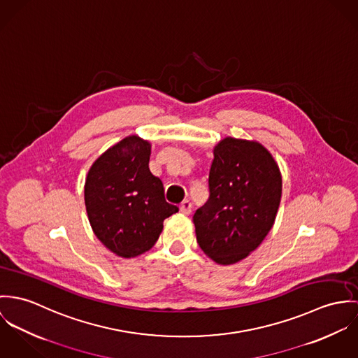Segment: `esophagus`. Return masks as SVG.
I'll return each mask as SVG.
<instances>
[{
	"label": "esophagus",
	"mask_w": 358,
	"mask_h": 358,
	"mask_svg": "<svg viewBox=\"0 0 358 358\" xmlns=\"http://www.w3.org/2000/svg\"><path fill=\"white\" fill-rule=\"evenodd\" d=\"M191 210H192V203H191L188 199H185V200L181 203V206H180V211H181L182 214L188 215V214L191 213Z\"/></svg>",
	"instance_id": "1"
}]
</instances>
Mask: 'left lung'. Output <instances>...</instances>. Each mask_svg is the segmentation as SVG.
Returning a JSON list of instances; mask_svg holds the SVG:
<instances>
[{
	"label": "left lung",
	"mask_w": 358,
	"mask_h": 358,
	"mask_svg": "<svg viewBox=\"0 0 358 358\" xmlns=\"http://www.w3.org/2000/svg\"><path fill=\"white\" fill-rule=\"evenodd\" d=\"M281 199V174L257 141L227 137L214 148L208 199L194 214L199 245L220 265L236 264L272 229Z\"/></svg>",
	"instance_id": "left-lung-1"
}]
</instances>
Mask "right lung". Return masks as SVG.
Masks as SVG:
<instances>
[{
	"label": "right lung",
	"mask_w": 358,
	"mask_h": 358,
	"mask_svg": "<svg viewBox=\"0 0 358 358\" xmlns=\"http://www.w3.org/2000/svg\"><path fill=\"white\" fill-rule=\"evenodd\" d=\"M151 144L129 136L92 164L85 206L97 238L122 258L137 257L157 243L163 221L178 211L164 199L160 178L148 167Z\"/></svg>",
	"instance_id": "obj_1"
}]
</instances>
